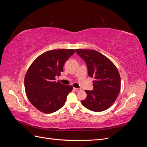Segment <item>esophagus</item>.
<instances>
[{"label": "esophagus", "instance_id": "obj_1", "mask_svg": "<svg viewBox=\"0 0 147 147\" xmlns=\"http://www.w3.org/2000/svg\"><path fill=\"white\" fill-rule=\"evenodd\" d=\"M74 90L75 91H79L81 90L80 88H74Z\"/></svg>", "mask_w": 147, "mask_h": 147}]
</instances>
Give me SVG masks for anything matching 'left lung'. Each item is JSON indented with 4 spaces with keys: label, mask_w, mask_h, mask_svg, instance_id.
<instances>
[{
    "label": "left lung",
    "mask_w": 147,
    "mask_h": 147,
    "mask_svg": "<svg viewBox=\"0 0 147 147\" xmlns=\"http://www.w3.org/2000/svg\"><path fill=\"white\" fill-rule=\"evenodd\" d=\"M85 61L88 75L94 77V90H85L86 98L82 100L84 107L93 112H102L112 105L120 92L121 78L116 66L106 56L93 50L76 49Z\"/></svg>",
    "instance_id": "left-lung-1"
}]
</instances>
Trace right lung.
Masks as SVG:
<instances>
[{
  "mask_svg": "<svg viewBox=\"0 0 147 147\" xmlns=\"http://www.w3.org/2000/svg\"><path fill=\"white\" fill-rule=\"evenodd\" d=\"M74 53L73 49L48 51L37 57L29 67L24 78L25 91L30 103L40 112L53 113L65 104L73 87L55 80Z\"/></svg>",
  "mask_w": 147,
  "mask_h": 147,
  "instance_id": "right-lung-1",
  "label": "right lung"
}]
</instances>
